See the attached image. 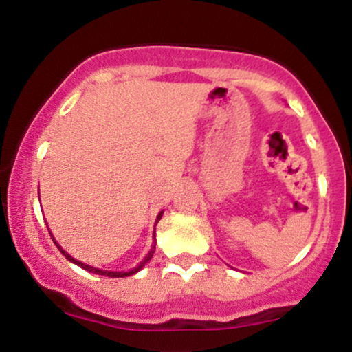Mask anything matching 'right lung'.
<instances>
[{"label":"right lung","mask_w":352,"mask_h":352,"mask_svg":"<svg viewBox=\"0 0 352 352\" xmlns=\"http://www.w3.org/2000/svg\"><path fill=\"white\" fill-rule=\"evenodd\" d=\"M160 218H162V212H160V213H159V217H157V221H159ZM50 235H51V232H50ZM51 236H52V235H51ZM153 238H155V236H153ZM52 241H54L56 246H58V248H59V252L63 253L64 256L67 258V260L72 261V263H76V265H78V266H80V268L87 270V272H91V273H96V274H104V276H109V278H124V276H131V274H134V273H137V272H140V270L144 268V265L147 263V261H151V258L153 256V252H155V240H153V246H152V250H151V252H148L147 256L144 258V261H140V265H139V266H135L134 270H131V272H106V270H99V268H94V266L84 265V263H80V261L74 260V258H72L71 254H67L66 252H64L63 248H60V246L58 245V241H56L54 238H52Z\"/></svg>","instance_id":"obj_1"}]
</instances>
